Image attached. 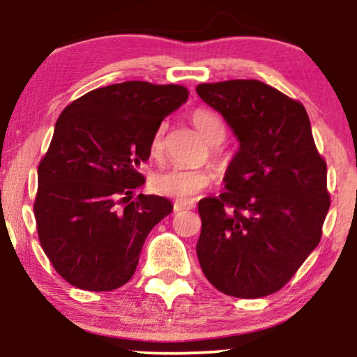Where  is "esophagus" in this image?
I'll use <instances>...</instances> for the list:
<instances>
[{
    "label": "esophagus",
    "instance_id": "obj_1",
    "mask_svg": "<svg viewBox=\"0 0 357 357\" xmlns=\"http://www.w3.org/2000/svg\"><path fill=\"white\" fill-rule=\"evenodd\" d=\"M191 208H192L191 202H176L173 204L174 213H179V211H184V210H191Z\"/></svg>",
    "mask_w": 357,
    "mask_h": 357
}]
</instances>
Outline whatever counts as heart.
I'll list each match as a JSON object with an SVG mask.
<instances>
[{
    "label": "heart",
    "instance_id": "obj_1",
    "mask_svg": "<svg viewBox=\"0 0 357 357\" xmlns=\"http://www.w3.org/2000/svg\"><path fill=\"white\" fill-rule=\"evenodd\" d=\"M191 122L196 129L202 132V136L211 144H218L227 136V126L215 110L206 107H198L191 112ZM162 137H165V126H159L155 129L153 139H151V154L158 155L162 149ZM215 154H218L216 147H213ZM213 183V173L206 167L198 169H186V167H169L161 171L151 178V190L161 196L169 198L188 199L195 198L196 195L210 188Z\"/></svg>",
    "mask_w": 357,
    "mask_h": 357
}]
</instances>
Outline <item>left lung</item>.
<instances>
[{"label": "left lung", "mask_w": 357, "mask_h": 357, "mask_svg": "<svg viewBox=\"0 0 357 357\" xmlns=\"http://www.w3.org/2000/svg\"><path fill=\"white\" fill-rule=\"evenodd\" d=\"M240 149L218 198L198 203L196 255L204 277L227 296L258 298L290 280L322 236L331 206L326 159L305 107L260 80L199 84Z\"/></svg>", "instance_id": "left-lung-1"}]
</instances>
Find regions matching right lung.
<instances>
[{
    "label": "right lung",
    "instance_id": "right-lung-1",
    "mask_svg": "<svg viewBox=\"0 0 357 357\" xmlns=\"http://www.w3.org/2000/svg\"><path fill=\"white\" fill-rule=\"evenodd\" d=\"M188 96L184 85L130 80L90 90L56 119L33 211L40 245L70 285L109 292L134 275L146 236L173 211L162 196L130 199L144 184L137 169Z\"/></svg>",
    "mask_w": 357,
    "mask_h": 357
}]
</instances>
